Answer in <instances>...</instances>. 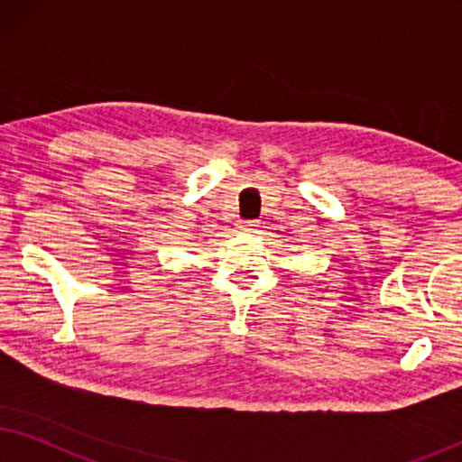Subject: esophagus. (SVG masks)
Segmentation results:
<instances>
[{"label": "esophagus", "instance_id": "esophagus-1", "mask_svg": "<svg viewBox=\"0 0 462 462\" xmlns=\"http://www.w3.org/2000/svg\"><path fill=\"white\" fill-rule=\"evenodd\" d=\"M258 225L256 220H244V223H239V231H245V233H256L258 231Z\"/></svg>", "mask_w": 462, "mask_h": 462}]
</instances>
